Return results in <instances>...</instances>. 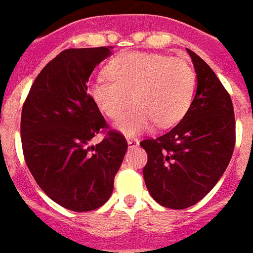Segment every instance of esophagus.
Wrapping results in <instances>:
<instances>
[{
  "instance_id": "34e87169",
  "label": "esophagus",
  "mask_w": 253,
  "mask_h": 253,
  "mask_svg": "<svg viewBox=\"0 0 253 253\" xmlns=\"http://www.w3.org/2000/svg\"><path fill=\"white\" fill-rule=\"evenodd\" d=\"M127 144L128 148H136L139 146V140L135 138H127Z\"/></svg>"
}]
</instances>
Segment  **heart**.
Listing matches in <instances>:
<instances>
[{
  "instance_id": "heart-1",
  "label": "heart",
  "mask_w": 253,
  "mask_h": 253,
  "mask_svg": "<svg viewBox=\"0 0 253 253\" xmlns=\"http://www.w3.org/2000/svg\"><path fill=\"white\" fill-rule=\"evenodd\" d=\"M109 80L95 79L87 95L103 115L117 119L114 128L138 136L158 123L172 126L184 118L196 90V73L182 59L154 52H125L107 63Z\"/></svg>"
}]
</instances>
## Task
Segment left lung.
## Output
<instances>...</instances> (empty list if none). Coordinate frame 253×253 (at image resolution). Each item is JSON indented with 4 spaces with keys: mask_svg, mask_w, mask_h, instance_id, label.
I'll return each instance as SVG.
<instances>
[{
    "mask_svg": "<svg viewBox=\"0 0 253 253\" xmlns=\"http://www.w3.org/2000/svg\"><path fill=\"white\" fill-rule=\"evenodd\" d=\"M197 73L192 105L170 131L140 146L148 155L143 169L158 204L186 209L201 201L223 176L235 147V117L227 90L210 67L186 48Z\"/></svg>",
    "mask_w": 253,
    "mask_h": 253,
    "instance_id": "obj_1",
    "label": "left lung"
}]
</instances>
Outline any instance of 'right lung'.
<instances>
[{
  "label": "right lung",
  "instance_id": "obj_1",
  "mask_svg": "<svg viewBox=\"0 0 253 253\" xmlns=\"http://www.w3.org/2000/svg\"><path fill=\"white\" fill-rule=\"evenodd\" d=\"M110 55L107 47L60 52L38 75L22 109L26 164L42 190L72 211L106 204L127 151L126 139L117 131L89 144L106 122L86 84L95 65Z\"/></svg>",
  "mask_w": 253,
  "mask_h": 253
}]
</instances>
